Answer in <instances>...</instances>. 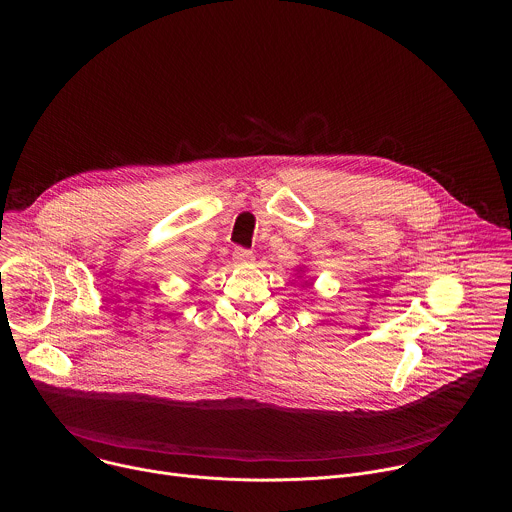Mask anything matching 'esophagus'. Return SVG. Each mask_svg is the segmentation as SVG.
I'll return each instance as SVG.
<instances>
[{"mask_svg":"<svg viewBox=\"0 0 512 512\" xmlns=\"http://www.w3.org/2000/svg\"><path fill=\"white\" fill-rule=\"evenodd\" d=\"M232 258L236 264H252L254 262V254L250 250H244V248H234L232 252Z\"/></svg>","mask_w":512,"mask_h":512,"instance_id":"34e87169","label":"esophagus"}]
</instances>
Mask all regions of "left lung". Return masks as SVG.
Here are the masks:
<instances>
[{
    "label": "left lung",
    "instance_id": "8db88e82",
    "mask_svg": "<svg viewBox=\"0 0 512 512\" xmlns=\"http://www.w3.org/2000/svg\"><path fill=\"white\" fill-rule=\"evenodd\" d=\"M303 270H305V266H297V268H295L297 278H303ZM303 282H305V280H303ZM305 284H307V282H305Z\"/></svg>",
    "mask_w": 512,
    "mask_h": 512
}]
</instances>
